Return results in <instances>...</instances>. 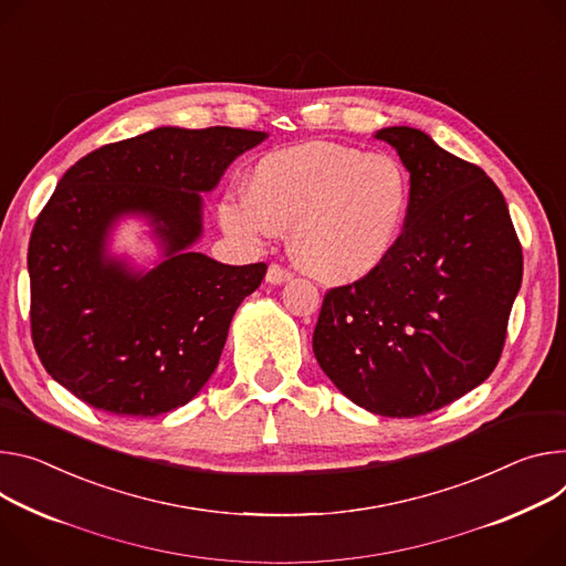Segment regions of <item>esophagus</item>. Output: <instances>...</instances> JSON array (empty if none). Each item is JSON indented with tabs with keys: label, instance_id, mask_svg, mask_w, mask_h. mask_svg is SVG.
Returning a JSON list of instances; mask_svg holds the SVG:
<instances>
[{
	"label": "esophagus",
	"instance_id": "1",
	"mask_svg": "<svg viewBox=\"0 0 566 566\" xmlns=\"http://www.w3.org/2000/svg\"><path fill=\"white\" fill-rule=\"evenodd\" d=\"M291 277H293V271H291V269H286V266H282V264H271V266H269L266 280H269L271 284H284V282H289Z\"/></svg>",
	"mask_w": 566,
	"mask_h": 566
}]
</instances>
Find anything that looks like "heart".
<instances>
[{"label": "heart", "mask_w": 566, "mask_h": 566, "mask_svg": "<svg viewBox=\"0 0 566 566\" xmlns=\"http://www.w3.org/2000/svg\"><path fill=\"white\" fill-rule=\"evenodd\" d=\"M410 176L390 153L306 142L266 153L245 178V196L223 198V228L250 243L291 226L295 262L329 284L373 275L403 232Z\"/></svg>", "instance_id": "1"}]
</instances>
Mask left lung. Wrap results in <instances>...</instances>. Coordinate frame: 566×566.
Listing matches in <instances>:
<instances>
[{"mask_svg":"<svg viewBox=\"0 0 566 566\" xmlns=\"http://www.w3.org/2000/svg\"><path fill=\"white\" fill-rule=\"evenodd\" d=\"M375 137L410 174V212L373 275L325 293L314 354L354 403L418 418L496 368L524 256L505 198L481 167L418 128Z\"/></svg>","mask_w":566,"mask_h":566,"instance_id":"obj_1","label":"left lung"}]
</instances>
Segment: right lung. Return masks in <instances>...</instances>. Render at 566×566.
Wrapping results in <instances>:
<instances>
[{"label":"right lung","instance_id":"right-lung-1","mask_svg":"<svg viewBox=\"0 0 566 566\" xmlns=\"http://www.w3.org/2000/svg\"><path fill=\"white\" fill-rule=\"evenodd\" d=\"M266 133L156 128L101 146L65 171L29 241L31 338L44 370L113 416L158 418L212 377L237 306L266 264L228 266L189 245L200 191ZM122 213L157 223L168 260L144 276L105 256Z\"/></svg>","mask_w":566,"mask_h":566}]
</instances>
